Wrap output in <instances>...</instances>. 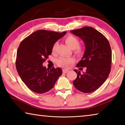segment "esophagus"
<instances>
[{
	"instance_id": "esophagus-1",
	"label": "esophagus",
	"mask_w": 125,
	"mask_h": 125,
	"mask_svg": "<svg viewBox=\"0 0 125 125\" xmlns=\"http://www.w3.org/2000/svg\"><path fill=\"white\" fill-rule=\"evenodd\" d=\"M69 72V71H68V70H65V69H63V73H68Z\"/></svg>"
}]
</instances>
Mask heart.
Segmentation results:
<instances>
[{"mask_svg":"<svg viewBox=\"0 0 125 125\" xmlns=\"http://www.w3.org/2000/svg\"><path fill=\"white\" fill-rule=\"evenodd\" d=\"M65 42L67 45L71 47L72 49H74V52L77 53H79L81 51L79 46V41L77 37L73 35H69L65 37ZM56 47V43H55L52 47V51H54ZM74 62V59L72 57H61L57 60V64L61 67L67 68L71 64H72Z\"/></svg>","mask_w":125,"mask_h":125,"instance_id":"b5f03b06","label":"heart"}]
</instances>
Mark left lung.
<instances>
[{
    "instance_id": "1",
    "label": "left lung",
    "mask_w": 125,
    "mask_h": 125,
    "mask_svg": "<svg viewBox=\"0 0 125 125\" xmlns=\"http://www.w3.org/2000/svg\"><path fill=\"white\" fill-rule=\"evenodd\" d=\"M71 32L81 38L85 46L83 57L77 66L86 67V72L81 73L74 70L77 73V77L73 81V85L83 93L93 92L102 85L110 73V45L102 33L92 27H84Z\"/></svg>"
}]
</instances>
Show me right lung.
<instances>
[{
    "label": "right lung",
    "instance_id": "add662e5",
    "mask_svg": "<svg viewBox=\"0 0 125 125\" xmlns=\"http://www.w3.org/2000/svg\"><path fill=\"white\" fill-rule=\"evenodd\" d=\"M62 33L40 30L31 33L21 42L17 51L16 68L19 75L30 90L37 94L48 92L53 88L62 75L60 68H46L42 65Z\"/></svg>",
    "mask_w": 125,
    "mask_h": 125
}]
</instances>
